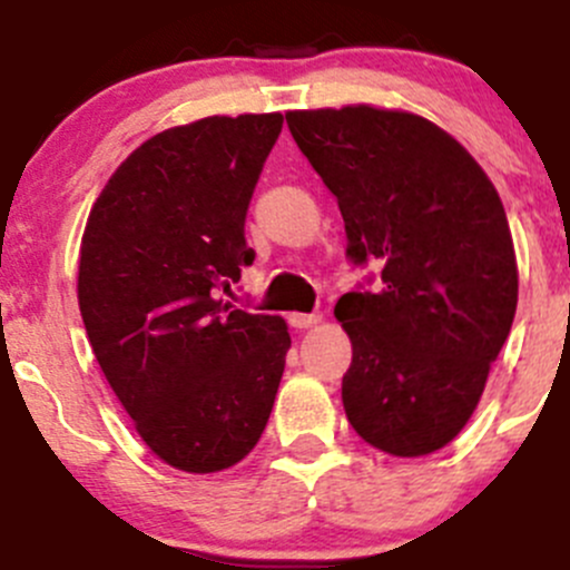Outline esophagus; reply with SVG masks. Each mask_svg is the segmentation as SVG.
I'll return each instance as SVG.
<instances>
[{
    "mask_svg": "<svg viewBox=\"0 0 570 570\" xmlns=\"http://www.w3.org/2000/svg\"><path fill=\"white\" fill-rule=\"evenodd\" d=\"M286 320H289L292 327H301V331H303V327H314V325H317V322L322 320V314L320 312H314V314L295 312V314H289V317H286Z\"/></svg>",
    "mask_w": 570,
    "mask_h": 570,
    "instance_id": "34e87169",
    "label": "esophagus"
}]
</instances>
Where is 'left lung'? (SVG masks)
Masks as SVG:
<instances>
[{
	"instance_id": "left-lung-1",
	"label": "left lung",
	"mask_w": 570,
	"mask_h": 570,
	"mask_svg": "<svg viewBox=\"0 0 570 570\" xmlns=\"http://www.w3.org/2000/svg\"><path fill=\"white\" fill-rule=\"evenodd\" d=\"M286 124L336 198L347 258L381 269L375 292L358 286L333 308L353 342L344 413L389 455H430L474 413L515 317L502 200L461 142L419 115L358 105Z\"/></svg>"
}]
</instances>
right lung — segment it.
<instances>
[{
    "instance_id": "1",
    "label": "right lung",
    "mask_w": 570,
    "mask_h": 570,
    "mask_svg": "<svg viewBox=\"0 0 570 570\" xmlns=\"http://www.w3.org/2000/svg\"><path fill=\"white\" fill-rule=\"evenodd\" d=\"M284 115L159 131L96 198L79 250V312L120 405L165 463L209 474L262 439L292 338L223 301L256 253L245 215Z\"/></svg>"
}]
</instances>
